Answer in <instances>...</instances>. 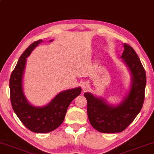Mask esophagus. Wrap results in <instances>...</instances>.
<instances>
[{"label":"esophagus","mask_w":154,"mask_h":154,"mask_svg":"<svg viewBox=\"0 0 154 154\" xmlns=\"http://www.w3.org/2000/svg\"><path fill=\"white\" fill-rule=\"evenodd\" d=\"M89 84L87 83V82H85L82 84V88L83 91H85V90H87V89L88 87H89Z\"/></svg>","instance_id":"esophagus-1"}]
</instances>
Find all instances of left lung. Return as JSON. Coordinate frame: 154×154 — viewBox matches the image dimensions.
Here are the masks:
<instances>
[{
  "mask_svg": "<svg viewBox=\"0 0 154 154\" xmlns=\"http://www.w3.org/2000/svg\"><path fill=\"white\" fill-rule=\"evenodd\" d=\"M121 58L130 68L132 75V88L128 97L120 105L113 107L90 93H85L87 115L94 128L103 133L120 132L132 122L143 106L146 85V72L139 58L128 44Z\"/></svg>",
  "mask_w": 154,
  "mask_h": 154,
  "instance_id": "obj_1",
  "label": "left lung"
}]
</instances>
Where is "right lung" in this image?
I'll use <instances>...</instances> for the list:
<instances>
[{
	"label": "right lung",
	"instance_id": "right-lung-1",
	"mask_svg": "<svg viewBox=\"0 0 154 154\" xmlns=\"http://www.w3.org/2000/svg\"><path fill=\"white\" fill-rule=\"evenodd\" d=\"M42 42H33L22 53L10 78V101L14 112L24 125L33 132L47 133L63 123L67 108L74 98L81 94V88L67 90L58 94L48 105L42 108L31 106L22 91V76L26 57Z\"/></svg>",
	"mask_w": 154,
	"mask_h": 154
}]
</instances>
